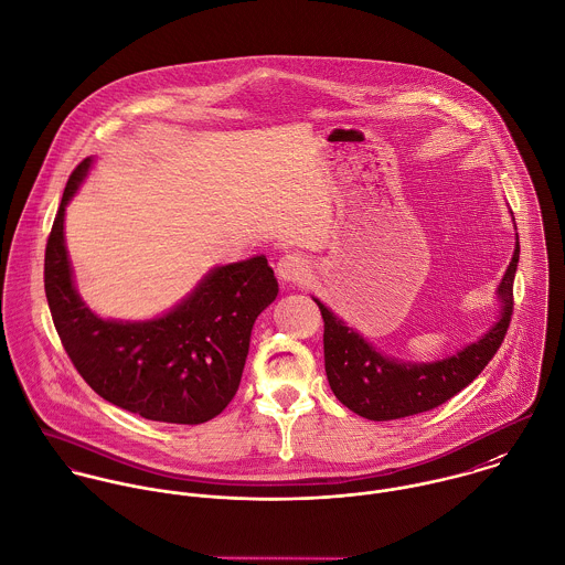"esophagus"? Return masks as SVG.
Returning <instances> with one entry per match:
<instances>
[{
    "instance_id": "34e87169",
    "label": "esophagus",
    "mask_w": 565,
    "mask_h": 565,
    "mask_svg": "<svg viewBox=\"0 0 565 565\" xmlns=\"http://www.w3.org/2000/svg\"><path fill=\"white\" fill-rule=\"evenodd\" d=\"M276 274H278V278L285 280V282H298V280L307 278V274H309V263H307L305 256L289 252V254H285V256L278 260Z\"/></svg>"
}]
</instances>
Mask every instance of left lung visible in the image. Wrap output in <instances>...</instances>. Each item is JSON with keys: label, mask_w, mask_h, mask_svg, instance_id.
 <instances>
[{"label": "left lung", "mask_w": 565, "mask_h": 565, "mask_svg": "<svg viewBox=\"0 0 565 565\" xmlns=\"http://www.w3.org/2000/svg\"><path fill=\"white\" fill-rule=\"evenodd\" d=\"M518 263L520 236L515 234L513 258L495 289L500 309L493 324L478 340L434 362H403L385 355L358 329L313 298L324 320V369L333 394L369 420H392L427 412L458 394L484 371L507 335Z\"/></svg>", "instance_id": "8db88e82"}]
</instances>
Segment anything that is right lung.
Instances as JSON below:
<instances>
[{
	"label": "right lung",
	"instance_id": "add662e5",
	"mask_svg": "<svg viewBox=\"0 0 565 565\" xmlns=\"http://www.w3.org/2000/svg\"><path fill=\"white\" fill-rule=\"evenodd\" d=\"M92 167L87 158L70 175L45 245V298L56 333L105 401L149 420L205 423L238 390L254 322L278 296L274 269L263 254L216 265L156 318L98 316L76 289L65 243V207Z\"/></svg>",
	"mask_w": 565,
	"mask_h": 565
}]
</instances>
